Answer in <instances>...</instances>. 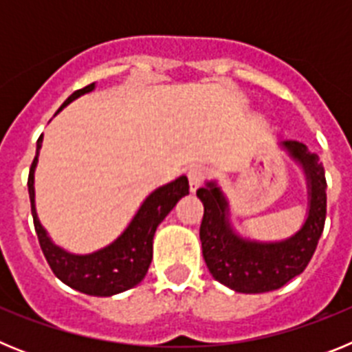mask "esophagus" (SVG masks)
<instances>
[{"label":"esophagus","mask_w":352,"mask_h":352,"mask_svg":"<svg viewBox=\"0 0 352 352\" xmlns=\"http://www.w3.org/2000/svg\"><path fill=\"white\" fill-rule=\"evenodd\" d=\"M208 178V169L204 166H192L188 169V182H190V190L195 192L201 186V183Z\"/></svg>","instance_id":"34e87169"}]
</instances>
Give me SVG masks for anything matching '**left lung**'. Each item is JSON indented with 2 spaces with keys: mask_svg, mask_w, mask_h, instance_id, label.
<instances>
[{
  "mask_svg": "<svg viewBox=\"0 0 352 352\" xmlns=\"http://www.w3.org/2000/svg\"><path fill=\"white\" fill-rule=\"evenodd\" d=\"M292 158L300 162L309 182V217L303 227L278 243H259L239 238L227 222V201L213 182L199 188L204 204L199 229L203 257L214 280L236 292L256 294L280 289L303 273L312 259L326 220L324 167L316 153L296 141L282 142Z\"/></svg>",
  "mask_w": 352,
  "mask_h": 352,
  "instance_id": "8db88e82",
  "label": "left lung"
}]
</instances>
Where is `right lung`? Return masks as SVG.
<instances>
[{
    "instance_id": "1",
    "label": "right lung",
    "mask_w": 352,
    "mask_h": 352,
    "mask_svg": "<svg viewBox=\"0 0 352 352\" xmlns=\"http://www.w3.org/2000/svg\"><path fill=\"white\" fill-rule=\"evenodd\" d=\"M95 84H88L86 88L77 89L68 96L61 109L77 96L89 93ZM58 111V113H60ZM42 148V135L36 141V155L31 164L30 176H28V192L31 201V214L38 236L40 247L47 259L52 273L61 282L70 285L76 291L89 294V296H113L118 292L138 285L148 273L151 257H153V236L158 223L166 219L169 211L176 206L183 195L188 194V179L179 176L178 179L160 186L153 194H149L125 232L98 252L88 256H74L63 248L56 247L47 236L45 229L40 223L35 210V167L38 162V153Z\"/></svg>"
}]
</instances>
